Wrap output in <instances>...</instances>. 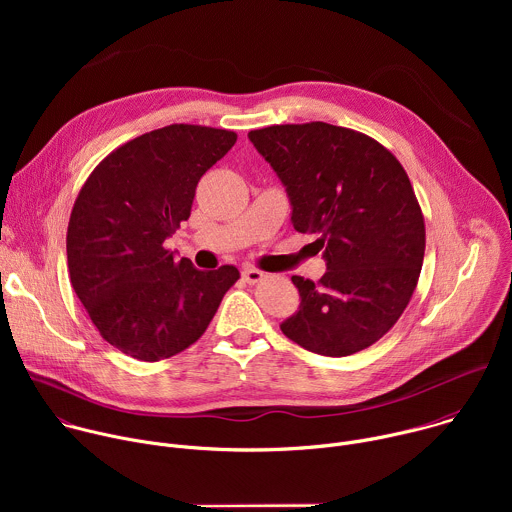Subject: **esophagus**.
Masks as SVG:
<instances>
[{
  "label": "esophagus",
  "mask_w": 512,
  "mask_h": 512,
  "mask_svg": "<svg viewBox=\"0 0 512 512\" xmlns=\"http://www.w3.org/2000/svg\"><path fill=\"white\" fill-rule=\"evenodd\" d=\"M243 279L249 283V285H255L259 281L265 279V273L261 269H255V267H245L243 269Z\"/></svg>",
  "instance_id": "1"
}]
</instances>
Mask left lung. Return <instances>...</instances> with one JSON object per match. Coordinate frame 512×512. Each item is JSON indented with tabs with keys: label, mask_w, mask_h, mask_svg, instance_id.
I'll return each mask as SVG.
<instances>
[{
	"label": "left lung",
	"mask_w": 512,
	"mask_h": 512,
	"mask_svg": "<svg viewBox=\"0 0 512 512\" xmlns=\"http://www.w3.org/2000/svg\"><path fill=\"white\" fill-rule=\"evenodd\" d=\"M281 178L294 229L316 233L326 273L291 277L300 310L281 332L324 356L381 340L405 312L425 253L423 212L399 160L377 139L324 121L249 131Z\"/></svg>",
	"instance_id": "8db88e82"
}]
</instances>
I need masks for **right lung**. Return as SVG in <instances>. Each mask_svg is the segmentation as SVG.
I'll use <instances>...</instances> for the list:
<instances>
[{
	"label": "right lung",
	"mask_w": 512,
	"mask_h": 512,
	"mask_svg": "<svg viewBox=\"0 0 512 512\" xmlns=\"http://www.w3.org/2000/svg\"><path fill=\"white\" fill-rule=\"evenodd\" d=\"M237 133L174 123L113 150L91 172L70 212V283L101 336L145 362L194 344L241 277L233 265L200 271L166 239L188 221L200 178Z\"/></svg>",
	"instance_id": "1"
}]
</instances>
